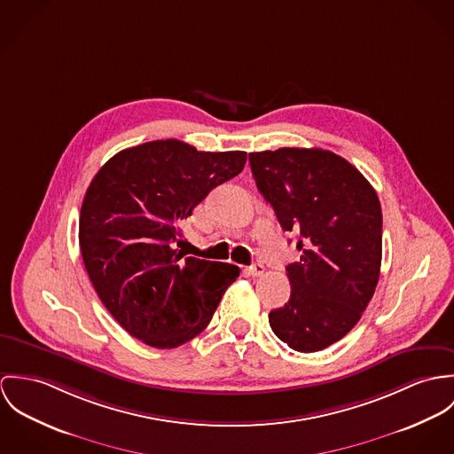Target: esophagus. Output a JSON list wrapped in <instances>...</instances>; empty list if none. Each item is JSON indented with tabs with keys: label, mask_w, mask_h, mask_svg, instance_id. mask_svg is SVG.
Masks as SVG:
<instances>
[{
	"label": "esophagus",
	"mask_w": 454,
	"mask_h": 454,
	"mask_svg": "<svg viewBox=\"0 0 454 454\" xmlns=\"http://www.w3.org/2000/svg\"><path fill=\"white\" fill-rule=\"evenodd\" d=\"M246 273L251 275V277H261L264 273V266L261 262H254V264L246 268Z\"/></svg>",
	"instance_id": "34e87169"
}]
</instances>
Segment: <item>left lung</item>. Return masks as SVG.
I'll return each mask as SVG.
<instances>
[{
    "mask_svg": "<svg viewBox=\"0 0 454 454\" xmlns=\"http://www.w3.org/2000/svg\"><path fill=\"white\" fill-rule=\"evenodd\" d=\"M257 190L286 231L298 235L289 264L291 298L268 318L296 352L324 350L347 336L371 301L381 268L383 215L369 181L320 148L251 153Z\"/></svg>",
    "mask_w": 454,
    "mask_h": 454,
    "instance_id": "8db88e82",
    "label": "left lung"
}]
</instances>
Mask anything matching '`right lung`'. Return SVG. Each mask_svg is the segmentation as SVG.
<instances>
[{
	"instance_id": "right-lung-1",
	"label": "right lung",
	"mask_w": 454,
	"mask_h": 454,
	"mask_svg": "<svg viewBox=\"0 0 454 454\" xmlns=\"http://www.w3.org/2000/svg\"><path fill=\"white\" fill-rule=\"evenodd\" d=\"M246 161V152H197L165 139L116 153L92 179L80 212L82 257L98 296L130 336L176 348L212 320L240 270L179 251V224Z\"/></svg>"
}]
</instances>
